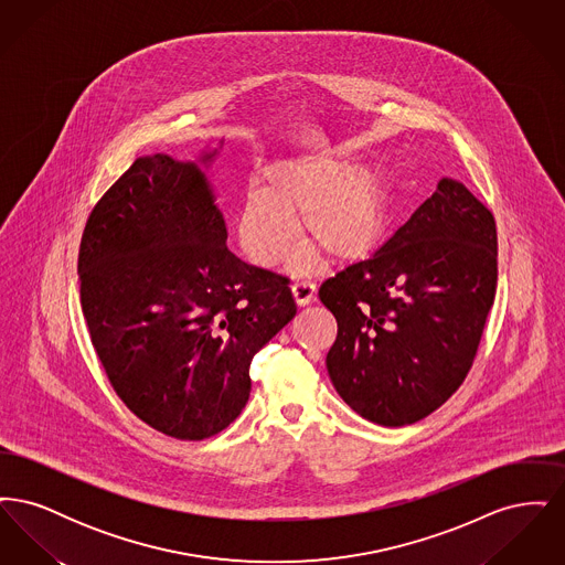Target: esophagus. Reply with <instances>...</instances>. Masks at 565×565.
Here are the masks:
<instances>
[{
	"mask_svg": "<svg viewBox=\"0 0 565 565\" xmlns=\"http://www.w3.org/2000/svg\"><path fill=\"white\" fill-rule=\"evenodd\" d=\"M292 296H295L298 307H305V305L316 300V286L311 281H295L292 284Z\"/></svg>",
	"mask_w": 565,
	"mask_h": 565,
	"instance_id": "esophagus-1",
	"label": "esophagus"
}]
</instances>
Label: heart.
I'll return each mask as SVG.
<instances>
[{
    "label": "heart",
    "mask_w": 565,
    "mask_h": 565,
    "mask_svg": "<svg viewBox=\"0 0 565 565\" xmlns=\"http://www.w3.org/2000/svg\"><path fill=\"white\" fill-rule=\"evenodd\" d=\"M265 189L243 192L237 237L258 267L279 265L298 237V220L311 237L292 256V269L307 270L320 258L358 263L376 247L387 226V192L369 169L339 152H313L270 162Z\"/></svg>",
    "instance_id": "obj_1"
}]
</instances>
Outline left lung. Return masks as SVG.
<instances>
[{"instance_id": "obj_1", "label": "left lung", "mask_w": 565, "mask_h": 565, "mask_svg": "<svg viewBox=\"0 0 565 565\" xmlns=\"http://www.w3.org/2000/svg\"><path fill=\"white\" fill-rule=\"evenodd\" d=\"M495 286L493 214L443 178L375 256L320 288L337 318L326 366L339 396L387 428L428 417L468 375Z\"/></svg>"}]
</instances>
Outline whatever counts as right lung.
I'll return each instance as SVG.
<instances>
[{"instance_id":"right-lung-1","label":"right lung","mask_w":565,"mask_h":565,"mask_svg":"<svg viewBox=\"0 0 565 565\" xmlns=\"http://www.w3.org/2000/svg\"><path fill=\"white\" fill-rule=\"evenodd\" d=\"M226 237L205 173L167 154L137 159L82 233L90 343L118 398L171 438L228 428L254 353L296 316L290 279L243 263Z\"/></svg>"}]
</instances>
